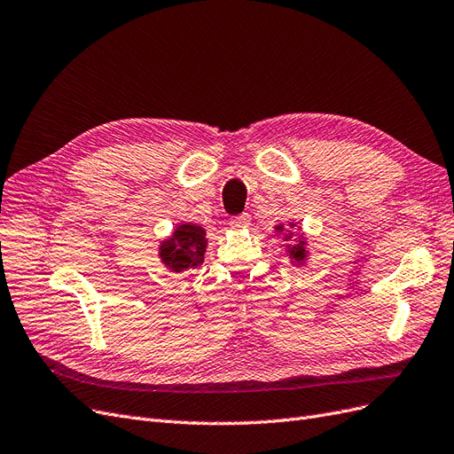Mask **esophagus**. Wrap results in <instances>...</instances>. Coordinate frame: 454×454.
Returning a JSON list of instances; mask_svg holds the SVG:
<instances>
[{
	"mask_svg": "<svg viewBox=\"0 0 454 454\" xmlns=\"http://www.w3.org/2000/svg\"><path fill=\"white\" fill-rule=\"evenodd\" d=\"M249 223H252V217H249V214H246V212L231 217V225L232 227H247Z\"/></svg>",
	"mask_w": 454,
	"mask_h": 454,
	"instance_id": "esophagus-1",
	"label": "esophagus"
}]
</instances>
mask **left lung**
Wrapping results in <instances>:
<instances>
[{
	"mask_svg": "<svg viewBox=\"0 0 454 454\" xmlns=\"http://www.w3.org/2000/svg\"><path fill=\"white\" fill-rule=\"evenodd\" d=\"M289 254H291V257H293L294 261H302L304 255H306V249H304L302 246H293V247L289 249Z\"/></svg>",
	"mask_w": 454,
	"mask_h": 454,
	"instance_id": "left-lung-1",
	"label": "left lung"
}]
</instances>
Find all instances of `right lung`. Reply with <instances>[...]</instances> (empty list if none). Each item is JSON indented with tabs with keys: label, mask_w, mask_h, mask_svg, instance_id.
I'll return each instance as SVG.
<instances>
[{
	"label": "right lung",
	"mask_w": 454,
	"mask_h": 454,
	"mask_svg": "<svg viewBox=\"0 0 454 454\" xmlns=\"http://www.w3.org/2000/svg\"><path fill=\"white\" fill-rule=\"evenodd\" d=\"M205 231L197 225L185 223L175 231L173 239L161 246V259L175 272L200 267V262L205 261Z\"/></svg>",
	"instance_id": "obj_1"
}]
</instances>
